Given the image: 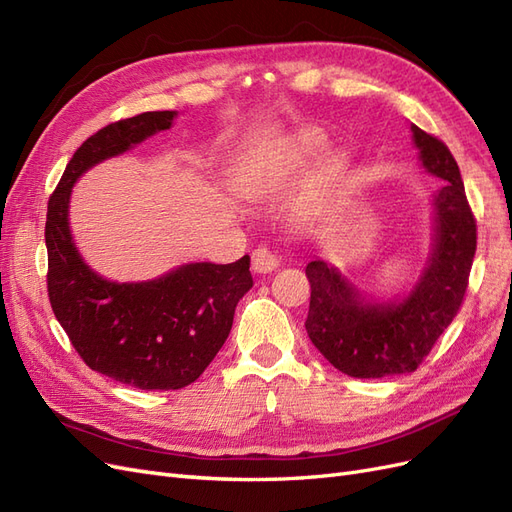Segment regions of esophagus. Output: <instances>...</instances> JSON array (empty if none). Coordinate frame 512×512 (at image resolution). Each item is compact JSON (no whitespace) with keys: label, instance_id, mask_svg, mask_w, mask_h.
I'll return each mask as SVG.
<instances>
[{"label":"esophagus","instance_id":"34e87169","mask_svg":"<svg viewBox=\"0 0 512 512\" xmlns=\"http://www.w3.org/2000/svg\"><path fill=\"white\" fill-rule=\"evenodd\" d=\"M280 265V256L267 245H258L252 252V269L258 273H269Z\"/></svg>","mask_w":512,"mask_h":512}]
</instances>
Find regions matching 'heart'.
Masks as SVG:
<instances>
[{
  "label": "heart",
  "mask_w": 512,
  "mask_h": 512,
  "mask_svg": "<svg viewBox=\"0 0 512 512\" xmlns=\"http://www.w3.org/2000/svg\"><path fill=\"white\" fill-rule=\"evenodd\" d=\"M314 153V143H305V145H301L299 147V153L297 156L299 158H305V156H312ZM339 170V162L337 160H331L329 162V166H327V175L329 177H333L335 173ZM273 181V175L271 173H265L262 177H258V179H254L250 185H247L245 188V192L250 194V196H260V194H265L267 192V185Z\"/></svg>",
  "instance_id": "1"
}]
</instances>
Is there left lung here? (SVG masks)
I'll return each mask as SVG.
<instances>
[{
  "mask_svg": "<svg viewBox=\"0 0 512 512\" xmlns=\"http://www.w3.org/2000/svg\"><path fill=\"white\" fill-rule=\"evenodd\" d=\"M427 173L444 179L436 205V250L404 301L367 303L327 262L312 260L305 329L335 369L352 378H384L416 371L457 316L476 252V218L459 166L440 138L412 126Z\"/></svg>",
  "mask_w": 512,
  "mask_h": 512,
  "instance_id": "8db88e82",
  "label": "left lung"
}]
</instances>
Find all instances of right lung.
Returning a JSON list of instances; mask_svg holds the SVG:
<instances>
[{
	"label": "right lung",
	"instance_id": "1",
	"mask_svg": "<svg viewBox=\"0 0 512 512\" xmlns=\"http://www.w3.org/2000/svg\"><path fill=\"white\" fill-rule=\"evenodd\" d=\"M175 111L108 123L74 151L46 211V290L53 314L89 369L143 391L192 384L224 346L235 307L252 288L250 256L230 265L194 262L160 280L108 282L76 252L68 226L74 181L87 168L168 130Z\"/></svg>",
	"mask_w": 512,
	"mask_h": 512
}]
</instances>
